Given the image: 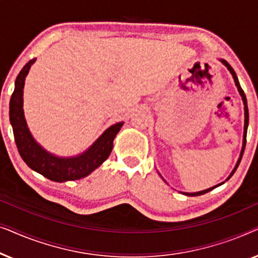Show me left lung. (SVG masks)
I'll list each match as a JSON object with an SVG mask.
<instances>
[{
  "label": "left lung",
  "mask_w": 258,
  "mask_h": 258,
  "mask_svg": "<svg viewBox=\"0 0 258 258\" xmlns=\"http://www.w3.org/2000/svg\"><path fill=\"white\" fill-rule=\"evenodd\" d=\"M220 61L223 63V64L227 67L228 68V70L229 72H230V74L232 75V77H234V81H235V84H236V87H237V89H238V93H239V95H241L242 96V100H243V104H244V133H243V146H242V150H241V155H239V158H238V161H237V163H236V165H235V168H234V170L231 171V174L229 175V177L225 179V181H228L229 178L231 177L232 175H234V172L236 171V169L238 168V165H239V162H241V160H242V156H243V153H244V148H245V142H246V130H248V124H249V111H248V104H246V97H245V94H244V91H243V89L241 88V86H239V82H238V79H237V76H236V73L234 72V69L231 68V66L229 64V63L227 62V61H224V59H220ZM224 181V182H225ZM224 182H222V183H220V184H217V185H215V186H211V188H209V189H206V190H202V191H197V192H182V194H184V195H186V196H200V195H203V194H207V192H209L210 190H213V189H215V188H217V186H220V185H222L223 184Z\"/></svg>",
  "instance_id": "left-lung-1"
}]
</instances>
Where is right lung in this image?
Returning <instances> with one entry per match:
<instances>
[{
    "mask_svg": "<svg viewBox=\"0 0 258 258\" xmlns=\"http://www.w3.org/2000/svg\"><path fill=\"white\" fill-rule=\"evenodd\" d=\"M36 58L30 59L15 81V89L10 98L9 118L19 153L28 167L54 182L75 181L86 177L107 160L112 150V142L121 130L123 122L109 126L84 153L74 157L55 156L42 148L28 129L23 111L24 80Z\"/></svg>",
    "mask_w": 258,
    "mask_h": 258,
    "instance_id": "add662e5",
    "label": "right lung"
}]
</instances>
